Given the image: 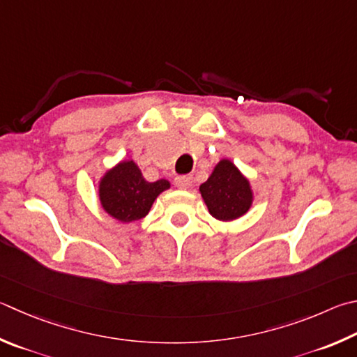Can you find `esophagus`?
<instances>
[{"label": "esophagus", "mask_w": 357, "mask_h": 357, "mask_svg": "<svg viewBox=\"0 0 357 357\" xmlns=\"http://www.w3.org/2000/svg\"><path fill=\"white\" fill-rule=\"evenodd\" d=\"M174 184H176L178 189L185 190L192 185V178L187 176V174H184V176H176V178H174Z\"/></svg>", "instance_id": "1"}]
</instances>
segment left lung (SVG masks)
I'll return each mask as SVG.
<instances>
[{
    "mask_svg": "<svg viewBox=\"0 0 357 357\" xmlns=\"http://www.w3.org/2000/svg\"><path fill=\"white\" fill-rule=\"evenodd\" d=\"M199 192L211 215L223 222L242 217L252 201L248 179L226 159L218 162L209 179L199 185Z\"/></svg>",
    "mask_w": 357,
    "mask_h": 357,
    "instance_id": "obj_1",
    "label": "left lung"
}]
</instances>
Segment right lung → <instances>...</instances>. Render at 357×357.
Listing matches in <instances>:
<instances>
[{"instance_id": "1", "label": "right lung", "mask_w": 357, "mask_h": 357, "mask_svg": "<svg viewBox=\"0 0 357 357\" xmlns=\"http://www.w3.org/2000/svg\"><path fill=\"white\" fill-rule=\"evenodd\" d=\"M170 183L159 179L148 183L132 160L120 162L100 183V199L105 211L120 222H135L150 212L154 199Z\"/></svg>"}]
</instances>
